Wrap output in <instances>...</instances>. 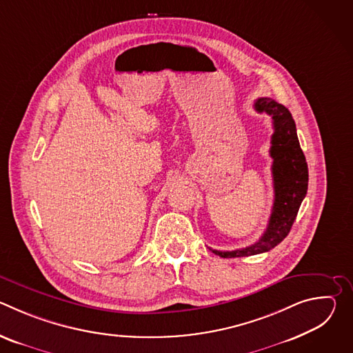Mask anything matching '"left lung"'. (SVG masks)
I'll list each match as a JSON object with an SVG mask.
<instances>
[{
  "instance_id": "8db88e82",
  "label": "left lung",
  "mask_w": 353,
  "mask_h": 353,
  "mask_svg": "<svg viewBox=\"0 0 353 353\" xmlns=\"http://www.w3.org/2000/svg\"><path fill=\"white\" fill-rule=\"evenodd\" d=\"M254 108L259 113H267L271 116L274 125L270 149V155L274 161V207L267 230L257 243L232 251L211 248L212 253L222 259L261 254L279 244L290 232L301 201L307 194V163L303 150L300 148L296 124L290 112L271 97L257 99Z\"/></svg>"
}]
</instances>
